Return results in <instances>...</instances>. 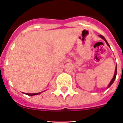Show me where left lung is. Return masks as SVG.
<instances>
[{"instance_id":"obj_1","label":"left lung","mask_w":123,"mask_h":123,"mask_svg":"<svg viewBox=\"0 0 123 123\" xmlns=\"http://www.w3.org/2000/svg\"><path fill=\"white\" fill-rule=\"evenodd\" d=\"M99 36L100 37L102 38V39H104V41H105V42H106V44H107V45H108V46L110 47V45H109V44H108V42H107V41H106V40L105 39V38L103 36H102V35H99ZM117 67H116V69H115V74H114L113 78V79H111V81H110V84H109V85H108V87H110L111 86V84H112L113 83V82H114V81H115V79H116V76H117Z\"/></svg>"}]
</instances>
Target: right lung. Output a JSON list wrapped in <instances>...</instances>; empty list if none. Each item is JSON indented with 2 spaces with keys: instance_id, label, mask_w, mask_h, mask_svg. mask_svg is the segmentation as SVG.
<instances>
[{
  "instance_id": "add662e5",
  "label": "right lung",
  "mask_w": 123,
  "mask_h": 123,
  "mask_svg": "<svg viewBox=\"0 0 123 123\" xmlns=\"http://www.w3.org/2000/svg\"><path fill=\"white\" fill-rule=\"evenodd\" d=\"M42 92H39V93H34V94H27V93H25V94H26V95H31V96H32V95H39V94H40L41 93H42Z\"/></svg>"
}]
</instances>
